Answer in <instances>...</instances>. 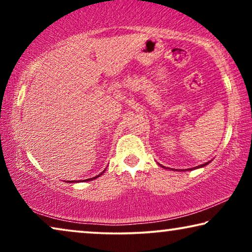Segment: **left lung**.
I'll return each instance as SVG.
<instances>
[{"mask_svg": "<svg viewBox=\"0 0 252 252\" xmlns=\"http://www.w3.org/2000/svg\"><path fill=\"white\" fill-rule=\"evenodd\" d=\"M210 163V161H208V163H205V164H202V165H199V166H196V167H191V168H187V170H182V171H191V170H195V168H199V167H203V166H206V165H208ZM160 165V164H159ZM161 167H164V168H168V167H165V166H163V165H160ZM168 170H170V168H168ZM175 171V170H174ZM178 171V170H177Z\"/></svg>", "mask_w": 252, "mask_h": 252, "instance_id": "left-lung-1", "label": "left lung"}]
</instances>
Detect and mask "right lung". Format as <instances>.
Returning a JSON list of instances; mask_svg holds the SVG:
<instances>
[{"instance_id": "1", "label": "right lung", "mask_w": 252, "mask_h": 252, "mask_svg": "<svg viewBox=\"0 0 252 252\" xmlns=\"http://www.w3.org/2000/svg\"><path fill=\"white\" fill-rule=\"evenodd\" d=\"M104 172H105V170H104V171H103V172H102V173H99L98 175H96V177H94V178H91V179H86V180H84V181H91V180H94V179H96V178H98V177H101V175H102L103 173H104ZM67 182H78V181H67Z\"/></svg>"}]
</instances>
